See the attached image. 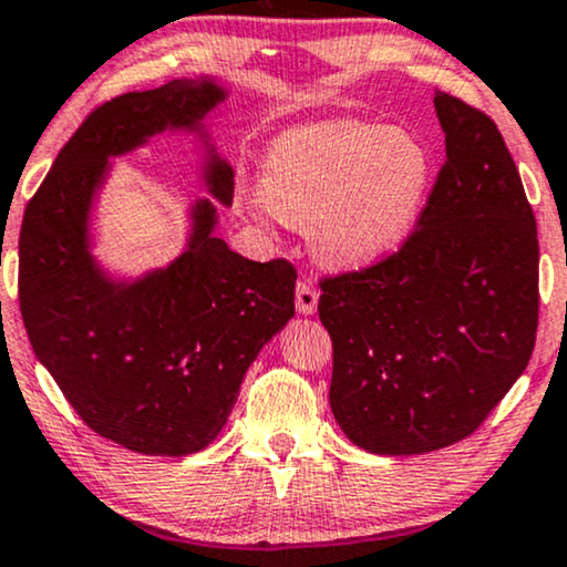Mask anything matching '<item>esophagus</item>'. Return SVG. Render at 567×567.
Wrapping results in <instances>:
<instances>
[{
  "label": "esophagus",
  "mask_w": 567,
  "mask_h": 567,
  "mask_svg": "<svg viewBox=\"0 0 567 567\" xmlns=\"http://www.w3.org/2000/svg\"><path fill=\"white\" fill-rule=\"evenodd\" d=\"M318 299L320 293L310 281L297 284V310L299 315H315L318 312Z\"/></svg>",
  "instance_id": "esophagus-1"
}]
</instances>
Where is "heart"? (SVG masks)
<instances>
[{
	"label": "heart",
	"instance_id": "obj_1",
	"mask_svg": "<svg viewBox=\"0 0 567 567\" xmlns=\"http://www.w3.org/2000/svg\"><path fill=\"white\" fill-rule=\"evenodd\" d=\"M432 182L430 148L414 132L362 120L286 130L262 158V210L305 226L322 266L357 270L393 255L414 229Z\"/></svg>",
	"mask_w": 567,
	"mask_h": 567
}]
</instances>
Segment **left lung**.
<instances>
[{
  "label": "left lung",
  "mask_w": 567,
  "mask_h": 567,
  "mask_svg": "<svg viewBox=\"0 0 567 567\" xmlns=\"http://www.w3.org/2000/svg\"><path fill=\"white\" fill-rule=\"evenodd\" d=\"M445 164L399 252L322 281L330 409L351 443L419 455L468 437L524 374L539 320L534 210L487 114L435 91Z\"/></svg>",
  "instance_id": "left-lung-1"
}]
</instances>
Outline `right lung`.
I'll list each match as a JSON object with an SVG mask.
<instances>
[{
	"mask_svg": "<svg viewBox=\"0 0 567 567\" xmlns=\"http://www.w3.org/2000/svg\"><path fill=\"white\" fill-rule=\"evenodd\" d=\"M229 99L213 75L179 78L99 106L59 151L20 229V312L35 359L80 419L145 455H193L220 435L260 349L293 318L297 274L216 237L234 168L205 124ZM172 131L195 136L214 197L188 206L166 267L116 275L92 252V210L111 158Z\"/></svg>",
	"mask_w": 567,
	"mask_h": 567,
	"instance_id": "1",
	"label": "right lung"
}]
</instances>
